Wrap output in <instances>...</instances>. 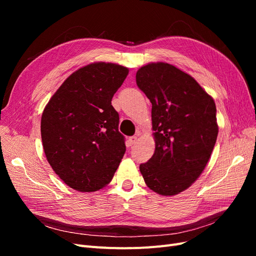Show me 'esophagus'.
Returning a JSON list of instances; mask_svg holds the SVG:
<instances>
[{"label":"esophagus","mask_w":256,"mask_h":256,"mask_svg":"<svg viewBox=\"0 0 256 256\" xmlns=\"http://www.w3.org/2000/svg\"><path fill=\"white\" fill-rule=\"evenodd\" d=\"M138 141V136H132L128 138V144L129 146H132Z\"/></svg>","instance_id":"obj_1"}]
</instances>
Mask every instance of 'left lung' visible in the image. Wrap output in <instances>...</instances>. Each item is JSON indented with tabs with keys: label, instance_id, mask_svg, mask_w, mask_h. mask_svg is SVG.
Segmentation results:
<instances>
[{
	"label": "left lung",
	"instance_id": "left-lung-1",
	"mask_svg": "<svg viewBox=\"0 0 256 256\" xmlns=\"http://www.w3.org/2000/svg\"><path fill=\"white\" fill-rule=\"evenodd\" d=\"M136 85L152 102V157L140 164L144 182L161 196L188 189L202 174L218 136L212 96L175 66L150 63L136 72Z\"/></svg>",
	"mask_w": 256,
	"mask_h": 256
}]
</instances>
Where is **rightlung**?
Wrapping results in <instances>:
<instances>
[{
  "label": "right lung",
  "mask_w": 256,
  "mask_h": 256,
  "mask_svg": "<svg viewBox=\"0 0 256 256\" xmlns=\"http://www.w3.org/2000/svg\"><path fill=\"white\" fill-rule=\"evenodd\" d=\"M129 70L98 62L72 74L42 116L46 157L69 187L94 192L109 184L126 152L120 116L111 102Z\"/></svg>",
  "instance_id": "1"
}]
</instances>
